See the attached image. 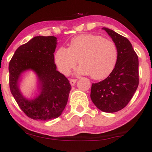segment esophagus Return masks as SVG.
Here are the masks:
<instances>
[{
	"instance_id": "obj_1",
	"label": "esophagus",
	"mask_w": 152,
	"mask_h": 152,
	"mask_svg": "<svg viewBox=\"0 0 152 152\" xmlns=\"http://www.w3.org/2000/svg\"><path fill=\"white\" fill-rule=\"evenodd\" d=\"M70 84L72 85V86H74L75 85V83H76V81H77V80L76 79H70Z\"/></svg>"
}]
</instances>
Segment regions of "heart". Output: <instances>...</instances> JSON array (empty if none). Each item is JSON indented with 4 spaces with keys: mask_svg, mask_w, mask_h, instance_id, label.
I'll return each mask as SVG.
<instances>
[{
    "mask_svg": "<svg viewBox=\"0 0 152 152\" xmlns=\"http://www.w3.org/2000/svg\"><path fill=\"white\" fill-rule=\"evenodd\" d=\"M118 59L114 42L97 34H82L73 38L68 49L60 48L55 62L62 74H68L78 62V74L90 75L94 79H103L114 70Z\"/></svg>",
    "mask_w": 152,
    "mask_h": 152,
    "instance_id": "obj_1",
    "label": "heart"
}]
</instances>
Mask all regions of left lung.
I'll return each instance as SVG.
<instances>
[{"mask_svg": "<svg viewBox=\"0 0 152 152\" xmlns=\"http://www.w3.org/2000/svg\"><path fill=\"white\" fill-rule=\"evenodd\" d=\"M116 44L118 59L114 70L104 80L93 83L90 98L99 110L114 113L124 109L132 99L139 84L138 57L126 38L103 27Z\"/></svg>", "mask_w": 152, "mask_h": 152, "instance_id": "obj_1", "label": "left lung"}]
</instances>
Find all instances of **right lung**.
Segmentation results:
<instances>
[{
    "label": "right lung",
    "instance_id": "1",
    "mask_svg": "<svg viewBox=\"0 0 152 152\" xmlns=\"http://www.w3.org/2000/svg\"><path fill=\"white\" fill-rule=\"evenodd\" d=\"M57 44L55 36H35L17 49L9 63L11 93L24 114L34 120L48 121L60 116L72 89L55 64ZM29 70L39 82V90L32 99L25 97L18 88L20 76Z\"/></svg>",
    "mask_w": 152,
    "mask_h": 152
}]
</instances>
